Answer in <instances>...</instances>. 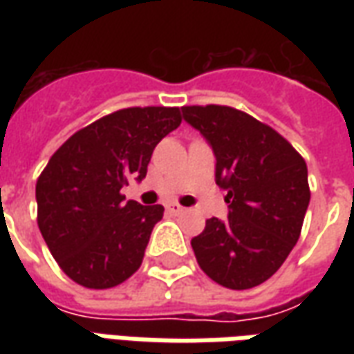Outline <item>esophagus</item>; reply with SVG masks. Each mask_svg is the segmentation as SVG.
<instances>
[{
  "instance_id": "esophagus-1",
  "label": "esophagus",
  "mask_w": 354,
  "mask_h": 354,
  "mask_svg": "<svg viewBox=\"0 0 354 354\" xmlns=\"http://www.w3.org/2000/svg\"><path fill=\"white\" fill-rule=\"evenodd\" d=\"M167 210H169L170 214H182L184 212V207H180V205H176V203H170V205H167Z\"/></svg>"
}]
</instances>
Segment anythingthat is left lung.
Instances as JSON below:
<instances>
[{"label": "left lung", "mask_w": 354, "mask_h": 354, "mask_svg": "<svg viewBox=\"0 0 354 354\" xmlns=\"http://www.w3.org/2000/svg\"><path fill=\"white\" fill-rule=\"evenodd\" d=\"M185 123L216 157V184L227 192V220L210 218L192 239L197 263L231 290L254 288L284 263L309 207L307 165L281 134L227 106H184Z\"/></svg>", "instance_id": "1"}]
</instances>
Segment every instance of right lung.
Masks as SVG:
<instances>
[{
    "label": "right lung",
    "instance_id": "add662e5",
    "mask_svg": "<svg viewBox=\"0 0 354 354\" xmlns=\"http://www.w3.org/2000/svg\"><path fill=\"white\" fill-rule=\"evenodd\" d=\"M178 108H127L66 140L35 184L37 225L53 258L85 288H113L138 271L161 205L121 189L146 178L155 146L178 129Z\"/></svg>",
    "mask_w": 354,
    "mask_h": 354
}]
</instances>
